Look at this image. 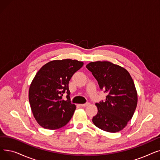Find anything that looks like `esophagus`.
<instances>
[{"label":"esophagus","instance_id":"34e87169","mask_svg":"<svg viewBox=\"0 0 160 160\" xmlns=\"http://www.w3.org/2000/svg\"><path fill=\"white\" fill-rule=\"evenodd\" d=\"M89 104H90V103L88 102V103H86V104H81V106H82V107H86V106H89Z\"/></svg>","mask_w":160,"mask_h":160}]
</instances>
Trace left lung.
<instances>
[{
  "label": "left lung",
  "instance_id": "8db88e82",
  "mask_svg": "<svg viewBox=\"0 0 160 160\" xmlns=\"http://www.w3.org/2000/svg\"><path fill=\"white\" fill-rule=\"evenodd\" d=\"M108 93L105 101L96 103L97 114L92 121L98 128L115 133L122 130L131 120L138 104V93L130 73L110 62H90L86 65Z\"/></svg>",
  "mask_w": 160,
  "mask_h": 160
}]
</instances>
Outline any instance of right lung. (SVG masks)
<instances>
[{
    "label": "right lung",
    "mask_w": 160,
    "mask_h": 160,
    "mask_svg": "<svg viewBox=\"0 0 160 160\" xmlns=\"http://www.w3.org/2000/svg\"><path fill=\"white\" fill-rule=\"evenodd\" d=\"M83 63L65 59L50 61L36 73L29 88L31 110L38 123L44 128L56 130L71 120L76 106L70 101L69 82ZM67 92V101L62 100Z\"/></svg>",
    "instance_id": "add662e5"
}]
</instances>
